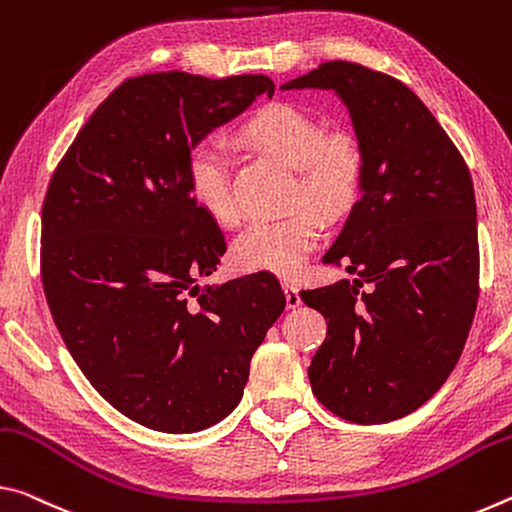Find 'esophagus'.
<instances>
[{"label": "esophagus", "mask_w": 512, "mask_h": 512, "mask_svg": "<svg viewBox=\"0 0 512 512\" xmlns=\"http://www.w3.org/2000/svg\"><path fill=\"white\" fill-rule=\"evenodd\" d=\"M283 292H286V304H288V308H297V306L301 304L299 288L295 286V283L283 281Z\"/></svg>", "instance_id": "esophagus-1"}]
</instances>
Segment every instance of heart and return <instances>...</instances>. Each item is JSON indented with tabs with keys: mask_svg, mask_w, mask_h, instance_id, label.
I'll use <instances>...</instances> for the list:
<instances>
[{
	"mask_svg": "<svg viewBox=\"0 0 512 512\" xmlns=\"http://www.w3.org/2000/svg\"><path fill=\"white\" fill-rule=\"evenodd\" d=\"M240 138L254 149L279 158L297 170V195L324 213H338L351 204L360 179V152L345 133H324L315 117L295 104L274 102L242 124ZM192 199L217 224L238 222L231 192L229 158L215 140L192 149L186 163ZM322 236V222L313 211H297L279 220L251 222L233 242L231 261L240 272L292 276Z\"/></svg>",
	"mask_w": 512,
	"mask_h": 512,
	"instance_id": "b5f03b06",
	"label": "heart"
}]
</instances>
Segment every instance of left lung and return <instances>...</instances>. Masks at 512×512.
Listing matches in <instances>:
<instances>
[{
    "label": "left lung",
    "mask_w": 512,
    "mask_h": 512,
    "mask_svg": "<svg viewBox=\"0 0 512 512\" xmlns=\"http://www.w3.org/2000/svg\"><path fill=\"white\" fill-rule=\"evenodd\" d=\"M304 88L338 95L360 152V199L322 258L356 279L301 290L329 326L308 379L342 420L392 422L442 388L472 329L479 299L472 177L422 99L388 74L331 61L281 86Z\"/></svg>",
    "instance_id": "left-lung-1"
}]
</instances>
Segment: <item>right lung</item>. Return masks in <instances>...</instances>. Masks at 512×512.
I'll return each mask as SVG.
<instances>
[{
  "instance_id": "right-lung-1",
  "label": "right lung",
  "mask_w": 512,
  "mask_h": 512,
  "mask_svg": "<svg viewBox=\"0 0 512 512\" xmlns=\"http://www.w3.org/2000/svg\"><path fill=\"white\" fill-rule=\"evenodd\" d=\"M261 95H274L265 74L127 79L49 183L40 256L49 311L92 388L147 429L195 433L224 420L286 308L267 272L197 283L226 242L190 195L188 156Z\"/></svg>"
}]
</instances>
